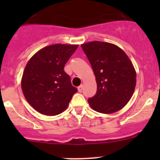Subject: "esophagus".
<instances>
[{
  "label": "esophagus",
  "mask_w": 160,
  "mask_h": 160,
  "mask_svg": "<svg viewBox=\"0 0 160 160\" xmlns=\"http://www.w3.org/2000/svg\"><path fill=\"white\" fill-rule=\"evenodd\" d=\"M82 89H83V85H81V86H79V87H78V90L79 92H82Z\"/></svg>",
  "instance_id": "1"
}]
</instances>
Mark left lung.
Listing matches in <instances>:
<instances>
[{"mask_svg":"<svg viewBox=\"0 0 160 160\" xmlns=\"http://www.w3.org/2000/svg\"><path fill=\"white\" fill-rule=\"evenodd\" d=\"M81 46L97 82V93L88 99L90 107L102 114H111L123 108L136 86V71L128 55L109 42L94 41Z\"/></svg>","mask_w":160,"mask_h":160,"instance_id":"left-lung-1","label":"left lung"}]
</instances>
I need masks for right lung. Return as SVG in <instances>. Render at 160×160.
Returning <instances> with one entry per match:
<instances>
[{"mask_svg":"<svg viewBox=\"0 0 160 160\" xmlns=\"http://www.w3.org/2000/svg\"><path fill=\"white\" fill-rule=\"evenodd\" d=\"M78 45L54 44L38 50L25 66L22 89L25 99L38 112L61 114L78 91L64 66Z\"/></svg>","mask_w":160,"mask_h":160,"instance_id":"1","label":"right lung"}]
</instances>
